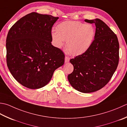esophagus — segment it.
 <instances>
[{
  "label": "esophagus",
  "mask_w": 127,
  "mask_h": 127,
  "mask_svg": "<svg viewBox=\"0 0 127 127\" xmlns=\"http://www.w3.org/2000/svg\"><path fill=\"white\" fill-rule=\"evenodd\" d=\"M69 60H70V58H69V57H68V56L65 57V63H68V62H69Z\"/></svg>",
  "instance_id": "esophagus-1"
}]
</instances>
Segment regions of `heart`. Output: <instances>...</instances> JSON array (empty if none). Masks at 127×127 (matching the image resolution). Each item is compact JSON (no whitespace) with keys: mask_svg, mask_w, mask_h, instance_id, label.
I'll return each mask as SVG.
<instances>
[{"mask_svg":"<svg viewBox=\"0 0 127 127\" xmlns=\"http://www.w3.org/2000/svg\"><path fill=\"white\" fill-rule=\"evenodd\" d=\"M57 32H52L55 45L61 48L66 41V48L73 55H80L91 46L95 36V30L91 25L79 21H68L57 26Z\"/></svg>","mask_w":127,"mask_h":127,"instance_id":"b5f03b06","label":"heart"}]
</instances>
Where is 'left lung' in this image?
Instances as JSON below:
<instances>
[{"label": "left lung", "mask_w": 127, "mask_h": 127, "mask_svg": "<svg viewBox=\"0 0 127 127\" xmlns=\"http://www.w3.org/2000/svg\"><path fill=\"white\" fill-rule=\"evenodd\" d=\"M96 26L95 39L85 53L70 60L74 70L69 83L81 93L99 90L110 80L119 62V42L116 34L99 19L85 20Z\"/></svg>", "instance_id": "1"}]
</instances>
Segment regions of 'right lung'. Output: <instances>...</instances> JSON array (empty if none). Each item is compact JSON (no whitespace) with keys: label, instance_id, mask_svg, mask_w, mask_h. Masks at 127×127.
<instances>
[{"label":"right lung","instance_id":"obj_1","mask_svg":"<svg viewBox=\"0 0 127 127\" xmlns=\"http://www.w3.org/2000/svg\"><path fill=\"white\" fill-rule=\"evenodd\" d=\"M59 17L31 12L19 20L7 34V65L26 88L40 89L64 63V54L52 45V27Z\"/></svg>","mask_w":127,"mask_h":127}]
</instances>
